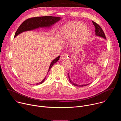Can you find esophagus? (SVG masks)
<instances>
[{
  "mask_svg": "<svg viewBox=\"0 0 121 121\" xmlns=\"http://www.w3.org/2000/svg\"><path fill=\"white\" fill-rule=\"evenodd\" d=\"M67 58H68V54L66 53H64L61 56V59L63 60L66 59Z\"/></svg>",
  "mask_w": 121,
  "mask_h": 121,
  "instance_id": "34e87169",
  "label": "esophagus"
}]
</instances>
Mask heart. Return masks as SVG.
I'll list each match as a JSON object with an SVG mask.
<instances>
[{
    "label": "heart",
    "mask_w": 121,
    "mask_h": 121,
    "mask_svg": "<svg viewBox=\"0 0 121 121\" xmlns=\"http://www.w3.org/2000/svg\"><path fill=\"white\" fill-rule=\"evenodd\" d=\"M90 30L78 22H71L65 25L62 29L61 35L65 41L75 38V45H82L87 43L91 36Z\"/></svg>",
    "instance_id": "1"
}]
</instances>
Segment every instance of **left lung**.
Listing matches in <instances>:
<instances>
[{
  "instance_id": "1",
  "label": "left lung",
  "mask_w": 121,
  "mask_h": 121,
  "mask_svg": "<svg viewBox=\"0 0 121 121\" xmlns=\"http://www.w3.org/2000/svg\"><path fill=\"white\" fill-rule=\"evenodd\" d=\"M94 27H95V34H96V35L97 36H100V37H103L104 38V39H106V36L105 35V33L104 32V31H103V30H102V28L100 27V26L96 22H93V21H92ZM68 78H69V81L70 82V83L74 85L75 86H78V87H83V86H87L88 85H89L90 84H86V85H77L75 83H74V82H73L70 79V77H69V73H68Z\"/></svg>"
}]
</instances>
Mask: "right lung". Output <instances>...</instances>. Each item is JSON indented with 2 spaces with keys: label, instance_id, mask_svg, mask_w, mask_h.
<instances>
[{
  "label": "right lung",
  "instance_id": "1",
  "mask_svg": "<svg viewBox=\"0 0 121 121\" xmlns=\"http://www.w3.org/2000/svg\"><path fill=\"white\" fill-rule=\"evenodd\" d=\"M60 19H61V18H60V17L51 16L37 17H33V18H29L26 20L25 21H24L22 23V24L19 26L18 29L16 30V32H15L14 37L17 36L18 34L25 31L30 30L36 28H38L39 27H50L51 25H53L56 22L59 21ZM59 58H60V56H58L57 57H56V59H55L52 62H51L49 68L48 73L49 72L51 68L54 65V64L56 62H57ZM46 77L41 82L38 83H37L36 85L42 84L46 79Z\"/></svg>",
  "mask_w": 121,
  "mask_h": 121
}]
</instances>
